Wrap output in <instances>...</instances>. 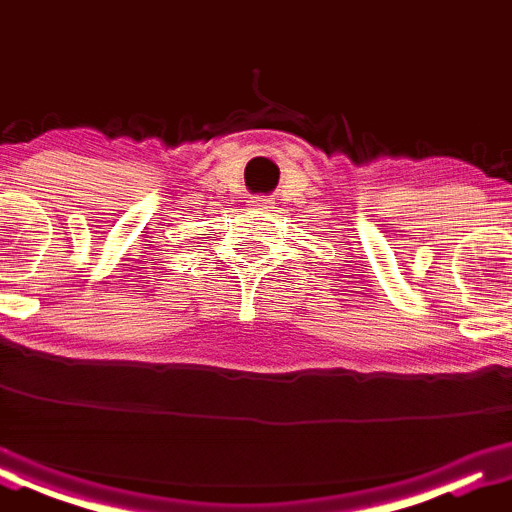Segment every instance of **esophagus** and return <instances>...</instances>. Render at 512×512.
<instances>
[{
    "instance_id": "esophagus-1",
    "label": "esophagus",
    "mask_w": 512,
    "mask_h": 512,
    "mask_svg": "<svg viewBox=\"0 0 512 512\" xmlns=\"http://www.w3.org/2000/svg\"><path fill=\"white\" fill-rule=\"evenodd\" d=\"M255 203H257V208H260V210H269L271 208V200L269 198H257Z\"/></svg>"
}]
</instances>
